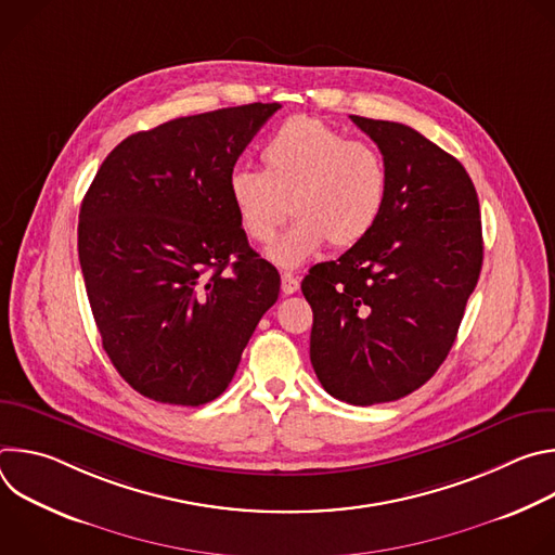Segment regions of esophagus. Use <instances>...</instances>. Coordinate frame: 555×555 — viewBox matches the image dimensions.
<instances>
[{
    "label": "esophagus",
    "mask_w": 555,
    "mask_h": 555,
    "mask_svg": "<svg viewBox=\"0 0 555 555\" xmlns=\"http://www.w3.org/2000/svg\"><path fill=\"white\" fill-rule=\"evenodd\" d=\"M298 287H300V281H298L296 274H292V272H283L281 274V289H283V294H294V292H298Z\"/></svg>",
    "instance_id": "1"
}]
</instances>
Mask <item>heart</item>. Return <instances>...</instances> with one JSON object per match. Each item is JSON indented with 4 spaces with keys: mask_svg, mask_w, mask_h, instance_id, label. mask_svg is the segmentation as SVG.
I'll return each instance as SVG.
<instances>
[{
    "mask_svg": "<svg viewBox=\"0 0 555 555\" xmlns=\"http://www.w3.org/2000/svg\"><path fill=\"white\" fill-rule=\"evenodd\" d=\"M263 171L234 167L228 197L248 240L270 244L285 219L294 225L268 257L294 268L325 248H351L375 228L388 197V169L382 153L351 140L311 116H292L261 149Z\"/></svg>",
    "mask_w": 555,
    "mask_h": 555,
    "instance_id": "b5f03b06",
    "label": "heart"
}]
</instances>
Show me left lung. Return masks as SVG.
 Instances as JSON below:
<instances>
[{
  "label": "left lung",
  "mask_w": 555,
  "mask_h": 555,
  "mask_svg": "<svg viewBox=\"0 0 555 555\" xmlns=\"http://www.w3.org/2000/svg\"><path fill=\"white\" fill-rule=\"evenodd\" d=\"M377 144L388 197L375 228L300 289L311 305V366L353 406L426 384L454 345L483 266L481 210L463 165L420 131L351 116Z\"/></svg>",
  "instance_id": "obj_1"
}]
</instances>
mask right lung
I'll use <instances>...</instances> for the list:
<instances>
[{
    "instance_id": "add662e5",
    "label": "right lung",
    "mask_w": 555,
    "mask_h": 555,
    "mask_svg": "<svg viewBox=\"0 0 555 555\" xmlns=\"http://www.w3.org/2000/svg\"><path fill=\"white\" fill-rule=\"evenodd\" d=\"M279 103L225 107L125 138L78 212V261L120 377L199 406L228 388L281 276L234 215L228 173Z\"/></svg>"
}]
</instances>
